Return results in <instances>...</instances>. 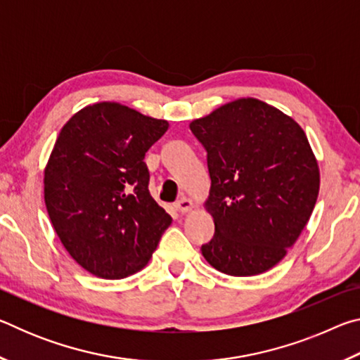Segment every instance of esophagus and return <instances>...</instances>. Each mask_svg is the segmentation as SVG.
Returning a JSON list of instances; mask_svg holds the SVG:
<instances>
[{
    "mask_svg": "<svg viewBox=\"0 0 360 360\" xmlns=\"http://www.w3.org/2000/svg\"><path fill=\"white\" fill-rule=\"evenodd\" d=\"M174 208H176V211H179L181 214H186V212H188V211H192V208H193V202L191 198H181V200H178V202L174 203Z\"/></svg>",
    "mask_w": 360,
    "mask_h": 360,
    "instance_id": "1",
    "label": "esophagus"
}]
</instances>
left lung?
I'll use <instances>...</instances> for the list:
<instances>
[{
    "mask_svg": "<svg viewBox=\"0 0 360 360\" xmlns=\"http://www.w3.org/2000/svg\"><path fill=\"white\" fill-rule=\"evenodd\" d=\"M188 127L208 152L203 206L216 231L203 257L230 276L265 273L285 257L318 200L319 165L307 135L290 115L251 96Z\"/></svg>",
    "mask_w": 360,
    "mask_h": 360,
    "instance_id": "1",
    "label": "left lung"
}]
</instances>
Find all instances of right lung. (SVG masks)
<instances>
[{"label": "right lung", "instance_id": "obj_1", "mask_svg": "<svg viewBox=\"0 0 360 360\" xmlns=\"http://www.w3.org/2000/svg\"><path fill=\"white\" fill-rule=\"evenodd\" d=\"M169 124L115 101L63 125L44 168L46 208L85 271L122 279L148 265L172 217L152 198L146 152Z\"/></svg>", "mask_w": 360, "mask_h": 360}]
</instances>
